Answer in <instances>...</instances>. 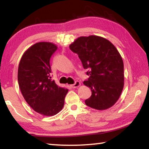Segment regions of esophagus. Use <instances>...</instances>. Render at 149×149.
Segmentation results:
<instances>
[{
	"label": "esophagus",
	"instance_id": "esophagus-1",
	"mask_svg": "<svg viewBox=\"0 0 149 149\" xmlns=\"http://www.w3.org/2000/svg\"><path fill=\"white\" fill-rule=\"evenodd\" d=\"M80 85H81L80 82L78 81H77L75 82V84H74L73 85H71V87H72L73 88H76V87H79Z\"/></svg>",
	"mask_w": 149,
	"mask_h": 149
}]
</instances>
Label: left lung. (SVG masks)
Returning <instances> with one entry per match:
<instances>
[{"label": "left lung", "mask_w": 149, "mask_h": 149, "mask_svg": "<svg viewBox=\"0 0 149 149\" xmlns=\"http://www.w3.org/2000/svg\"><path fill=\"white\" fill-rule=\"evenodd\" d=\"M78 54L85 69H89L88 80L84 84L92 95L85 100L96 110H107L119 99L124 85L122 58L112 42L104 37L90 35L78 37L70 45Z\"/></svg>", "instance_id": "1"}]
</instances>
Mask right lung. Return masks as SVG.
<instances>
[{
	"instance_id": "right-lung-1",
	"label": "right lung",
	"mask_w": 149,
	"mask_h": 149,
	"mask_svg": "<svg viewBox=\"0 0 149 149\" xmlns=\"http://www.w3.org/2000/svg\"><path fill=\"white\" fill-rule=\"evenodd\" d=\"M57 49L50 42L34 44L22 55L17 71L19 87L24 99L35 112L47 116L62 110L68 92L51 79L50 58Z\"/></svg>"
}]
</instances>
